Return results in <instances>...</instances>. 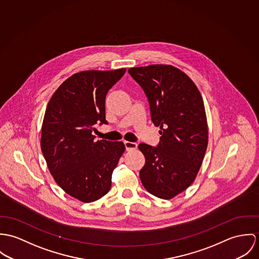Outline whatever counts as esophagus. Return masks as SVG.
Listing matches in <instances>:
<instances>
[{
	"label": "esophagus",
	"mask_w": 259,
	"mask_h": 259,
	"mask_svg": "<svg viewBox=\"0 0 259 259\" xmlns=\"http://www.w3.org/2000/svg\"><path fill=\"white\" fill-rule=\"evenodd\" d=\"M125 145V148L127 151H131V150H135L137 148V144L134 143V142H129V141H125L124 142Z\"/></svg>",
	"instance_id": "34e87169"
}]
</instances>
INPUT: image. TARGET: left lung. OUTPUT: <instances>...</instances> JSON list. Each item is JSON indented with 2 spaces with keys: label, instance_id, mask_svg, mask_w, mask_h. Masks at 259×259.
Wrapping results in <instances>:
<instances>
[{
  "label": "left lung",
  "instance_id": "8db88e82",
  "mask_svg": "<svg viewBox=\"0 0 259 259\" xmlns=\"http://www.w3.org/2000/svg\"><path fill=\"white\" fill-rule=\"evenodd\" d=\"M128 72L143 88L152 122L161 129L157 147L139 144L146 159L140 179L150 194L170 200L193 184L206 151L207 122L201 93L172 65L132 67Z\"/></svg>",
  "mask_w": 259,
  "mask_h": 259
}]
</instances>
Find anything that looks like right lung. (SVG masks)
Listing matches in <instances>:
<instances>
[{
  "label": "right lung",
  "instance_id": "obj_1",
  "mask_svg": "<svg viewBox=\"0 0 259 259\" xmlns=\"http://www.w3.org/2000/svg\"><path fill=\"white\" fill-rule=\"evenodd\" d=\"M126 69L85 70L68 77L52 96L44 117L40 147L58 186L83 202L111 188L112 172L125 151L122 142L94 141L96 124H107L105 97Z\"/></svg>",
  "mask_w": 259,
  "mask_h": 259
}]
</instances>
